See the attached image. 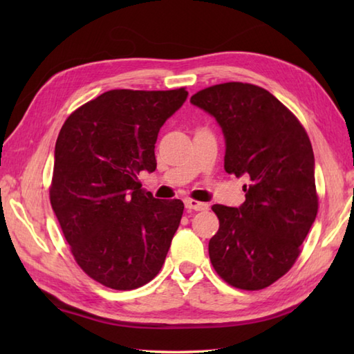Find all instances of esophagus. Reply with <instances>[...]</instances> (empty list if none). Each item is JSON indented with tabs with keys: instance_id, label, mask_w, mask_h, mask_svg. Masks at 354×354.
<instances>
[{
	"instance_id": "34e87169",
	"label": "esophagus",
	"mask_w": 354,
	"mask_h": 354,
	"mask_svg": "<svg viewBox=\"0 0 354 354\" xmlns=\"http://www.w3.org/2000/svg\"><path fill=\"white\" fill-rule=\"evenodd\" d=\"M185 207L194 209V212H207L208 209V204L205 202H199V201H194V199H185Z\"/></svg>"
}]
</instances>
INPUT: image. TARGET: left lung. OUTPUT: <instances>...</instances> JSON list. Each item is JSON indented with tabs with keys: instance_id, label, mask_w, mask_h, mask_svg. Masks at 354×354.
I'll return each instance as SVG.
<instances>
[{
	"instance_id": "1",
	"label": "left lung",
	"mask_w": 354,
	"mask_h": 354,
	"mask_svg": "<svg viewBox=\"0 0 354 354\" xmlns=\"http://www.w3.org/2000/svg\"><path fill=\"white\" fill-rule=\"evenodd\" d=\"M190 103L221 126L227 173L248 179L242 205H213L219 231L209 260L234 288H268L295 263L318 213L310 140L280 100L251 84L209 86Z\"/></svg>"
}]
</instances>
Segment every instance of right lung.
I'll return each mask as SVG.
<instances>
[{
    "label": "right lung",
    "mask_w": 354,
    "mask_h": 354,
    "mask_svg": "<svg viewBox=\"0 0 354 354\" xmlns=\"http://www.w3.org/2000/svg\"><path fill=\"white\" fill-rule=\"evenodd\" d=\"M187 95L184 88L112 89L59 132L51 207L77 265L106 288H141L162 268L184 204L155 199L138 175L156 169L158 132Z\"/></svg>",
    "instance_id": "add662e5"
}]
</instances>
